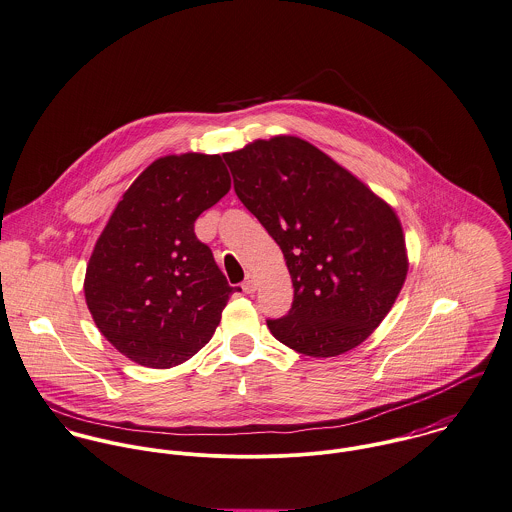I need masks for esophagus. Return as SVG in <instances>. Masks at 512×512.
<instances>
[{
    "label": "esophagus",
    "instance_id": "1",
    "mask_svg": "<svg viewBox=\"0 0 512 512\" xmlns=\"http://www.w3.org/2000/svg\"><path fill=\"white\" fill-rule=\"evenodd\" d=\"M241 288H243V292H247V294H251V292H255V288H257V284L255 281L251 279V277H247L243 284H241Z\"/></svg>",
    "mask_w": 512,
    "mask_h": 512
}]
</instances>
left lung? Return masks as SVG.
<instances>
[{"label": "left lung", "instance_id": "8db88e82", "mask_svg": "<svg viewBox=\"0 0 512 512\" xmlns=\"http://www.w3.org/2000/svg\"><path fill=\"white\" fill-rule=\"evenodd\" d=\"M243 206L283 251L294 286L271 334L310 357H336L367 340L408 273L395 210L318 147L292 135L224 155Z\"/></svg>", "mask_w": 512, "mask_h": 512}]
</instances>
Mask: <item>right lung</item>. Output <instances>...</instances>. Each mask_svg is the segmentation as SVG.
<instances>
[{
  "label": "right lung",
  "instance_id": "right-lung-1",
  "mask_svg": "<svg viewBox=\"0 0 512 512\" xmlns=\"http://www.w3.org/2000/svg\"><path fill=\"white\" fill-rule=\"evenodd\" d=\"M231 188L220 155L184 153L151 163L117 202L86 267L88 310L119 353L169 369L212 340L231 292L198 216Z\"/></svg>",
  "mask_w": 512,
  "mask_h": 512
}]
</instances>
